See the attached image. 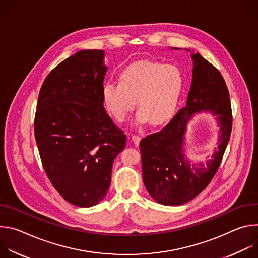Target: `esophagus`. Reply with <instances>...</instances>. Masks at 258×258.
<instances>
[{
  "mask_svg": "<svg viewBox=\"0 0 258 258\" xmlns=\"http://www.w3.org/2000/svg\"><path fill=\"white\" fill-rule=\"evenodd\" d=\"M132 140L134 142V144L136 146H138L140 144V141H141V137L138 136V135H132Z\"/></svg>",
  "mask_w": 258,
  "mask_h": 258,
  "instance_id": "1",
  "label": "esophagus"
}]
</instances>
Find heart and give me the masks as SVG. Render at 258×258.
Segmentation results:
<instances>
[{
	"label": "heart",
	"instance_id": "1",
	"mask_svg": "<svg viewBox=\"0 0 258 258\" xmlns=\"http://www.w3.org/2000/svg\"><path fill=\"white\" fill-rule=\"evenodd\" d=\"M181 87L182 78L175 66L139 61L120 71L119 83L104 84L102 99L107 111L119 122L134 109L137 100L138 122L160 125L173 115Z\"/></svg>",
	"mask_w": 258,
	"mask_h": 258
}]
</instances>
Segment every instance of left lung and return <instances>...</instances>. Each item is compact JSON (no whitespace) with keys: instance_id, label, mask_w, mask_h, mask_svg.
<instances>
[{"instance_id":"1","label":"left lung","mask_w":258,"mask_h":258,"mask_svg":"<svg viewBox=\"0 0 258 258\" xmlns=\"http://www.w3.org/2000/svg\"><path fill=\"white\" fill-rule=\"evenodd\" d=\"M190 51V50H188ZM193 81L186 107L159 132L142 139V173L151 197L163 205H181L200 194L213 178L229 143L233 115L228 87L220 72L199 53L192 54ZM209 111L221 125L219 150L204 167H191L182 150L186 123L195 113Z\"/></svg>"}]
</instances>
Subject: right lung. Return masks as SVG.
Masks as SVG:
<instances>
[{
  "label": "right lung",
  "mask_w": 258,
  "mask_h": 258,
  "mask_svg": "<svg viewBox=\"0 0 258 258\" xmlns=\"http://www.w3.org/2000/svg\"><path fill=\"white\" fill-rule=\"evenodd\" d=\"M105 53L83 50L45 79L34 116V137L46 174L57 192L79 207L107 194L111 168L126 136L103 107Z\"/></svg>",
  "instance_id": "obj_1"
}]
</instances>
